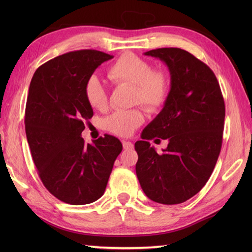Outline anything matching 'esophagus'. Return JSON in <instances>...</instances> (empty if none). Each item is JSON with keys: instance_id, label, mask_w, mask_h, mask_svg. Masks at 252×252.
<instances>
[{"instance_id": "1", "label": "esophagus", "mask_w": 252, "mask_h": 252, "mask_svg": "<svg viewBox=\"0 0 252 252\" xmlns=\"http://www.w3.org/2000/svg\"><path fill=\"white\" fill-rule=\"evenodd\" d=\"M122 145L125 149H132L133 147H134L133 143H131L130 141H122Z\"/></svg>"}]
</instances>
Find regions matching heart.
I'll list each match as a JSON object with an SVG mask.
<instances>
[{"mask_svg":"<svg viewBox=\"0 0 252 252\" xmlns=\"http://www.w3.org/2000/svg\"><path fill=\"white\" fill-rule=\"evenodd\" d=\"M107 78L114 84L133 85V100L148 110L160 108L169 93L168 78L162 71L153 70L151 63L132 53L121 55L107 70ZM85 98L94 109L104 110L108 103L106 89L96 77L85 85ZM144 122L141 110H117L107 119V127L118 135L132 134Z\"/></svg>","mask_w":252,"mask_h":252,"instance_id":"b5f03b06","label":"heart"}]
</instances>
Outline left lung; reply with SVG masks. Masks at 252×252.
Here are the masks:
<instances>
[{"label":"left lung","mask_w":252,"mask_h":252,"mask_svg":"<svg viewBox=\"0 0 252 252\" xmlns=\"http://www.w3.org/2000/svg\"><path fill=\"white\" fill-rule=\"evenodd\" d=\"M144 55L162 61L171 82L162 110L143 130V140L135 143L136 175L149 199L176 205L195 196L216 167L225 105L215 73L190 53L163 47ZM153 138L169 141L161 154L148 142Z\"/></svg>","instance_id":"8db88e82"}]
</instances>
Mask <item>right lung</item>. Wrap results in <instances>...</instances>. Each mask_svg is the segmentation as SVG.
<instances>
[{
	"label": "right lung",
	"instance_id": "right-lung-1",
	"mask_svg": "<svg viewBox=\"0 0 252 252\" xmlns=\"http://www.w3.org/2000/svg\"><path fill=\"white\" fill-rule=\"evenodd\" d=\"M112 57L95 50L67 53L40 66L30 82L25 126L31 156L46 189L70 205L103 196L122 151L115 136L107 134L93 144L81 137L84 123L93 117L85 85Z\"/></svg>",
	"mask_w": 252,
	"mask_h": 252
}]
</instances>
